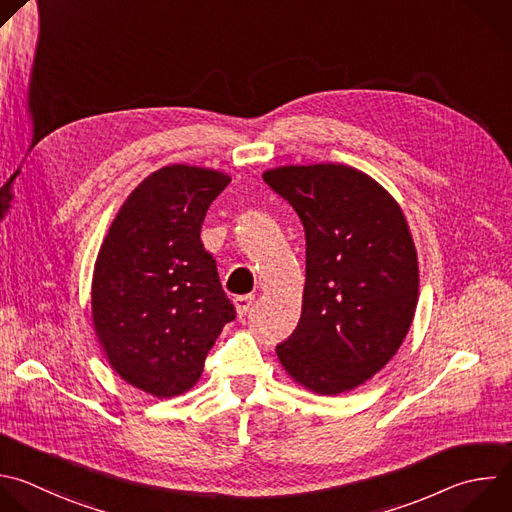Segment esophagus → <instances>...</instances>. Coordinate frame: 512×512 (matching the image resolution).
<instances>
[{"label": "esophagus", "mask_w": 512, "mask_h": 512, "mask_svg": "<svg viewBox=\"0 0 512 512\" xmlns=\"http://www.w3.org/2000/svg\"><path fill=\"white\" fill-rule=\"evenodd\" d=\"M253 301H255V297H253V295H241V297H235V299H233L235 309H237V317H239V319H243V317L249 313V309H251Z\"/></svg>", "instance_id": "34e87169"}]
</instances>
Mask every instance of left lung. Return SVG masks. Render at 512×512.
<instances>
[{
  "label": "left lung",
  "mask_w": 512,
  "mask_h": 512,
  "mask_svg": "<svg viewBox=\"0 0 512 512\" xmlns=\"http://www.w3.org/2000/svg\"><path fill=\"white\" fill-rule=\"evenodd\" d=\"M263 181L305 229L297 329L277 346L293 382L319 396L352 392L400 350L418 305V255L398 201L348 164H285Z\"/></svg>",
  "instance_id": "obj_1"
}]
</instances>
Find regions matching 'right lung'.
I'll return each instance as SVG.
<instances>
[{"label":"right lung","instance_id":"obj_1","mask_svg":"<svg viewBox=\"0 0 512 512\" xmlns=\"http://www.w3.org/2000/svg\"><path fill=\"white\" fill-rule=\"evenodd\" d=\"M229 183V175L205 166L154 170L122 203L98 251L96 337L110 368L154 398L189 392L235 319L217 263L201 243L207 209Z\"/></svg>","mask_w":512,"mask_h":512}]
</instances>
